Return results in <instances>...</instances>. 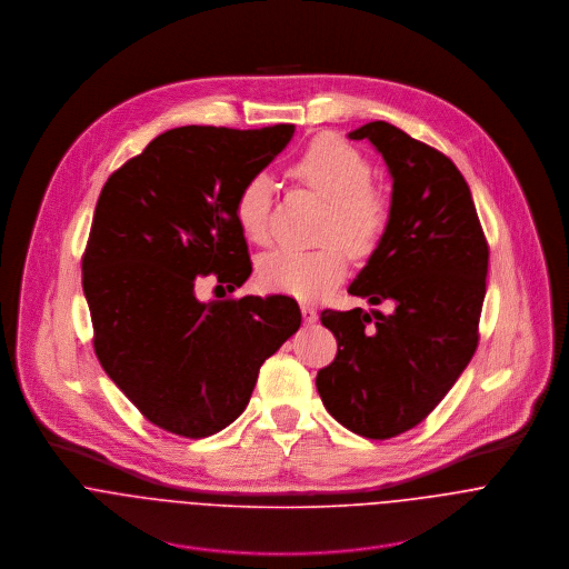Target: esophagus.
Returning a JSON list of instances; mask_svg holds the SVG:
<instances>
[{
  "instance_id": "esophagus-1",
  "label": "esophagus",
  "mask_w": 569,
  "mask_h": 569,
  "mask_svg": "<svg viewBox=\"0 0 569 569\" xmlns=\"http://www.w3.org/2000/svg\"><path fill=\"white\" fill-rule=\"evenodd\" d=\"M300 309H302V318H305V322L307 325H313L316 320H318V311H316V307L313 305H300Z\"/></svg>"
}]
</instances>
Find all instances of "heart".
<instances>
[{
	"mask_svg": "<svg viewBox=\"0 0 569 569\" xmlns=\"http://www.w3.org/2000/svg\"><path fill=\"white\" fill-rule=\"evenodd\" d=\"M291 177L325 197L326 210L316 249L282 247L258 264L267 289L313 300L348 273L349 247L355 256H370L392 223V197L375 186L372 166L359 149L337 136H318L289 168ZM271 183L267 174H251L237 199L234 219L244 237L256 244L271 241Z\"/></svg>",
	"mask_w": 569,
	"mask_h": 569,
	"instance_id": "heart-1",
	"label": "heart"
}]
</instances>
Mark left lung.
I'll use <instances>...</instances> for the list:
<instances>
[{
  "instance_id": "1",
  "label": "left lung",
  "mask_w": 569,
  "mask_h": 569,
  "mask_svg": "<svg viewBox=\"0 0 569 569\" xmlns=\"http://www.w3.org/2000/svg\"><path fill=\"white\" fill-rule=\"evenodd\" d=\"M370 140L392 172V223L348 293L372 309L320 313L337 357L318 372L328 413L346 429L388 440L422 422L469 366L480 341L488 243L462 172L438 149L383 120Z\"/></svg>"
}]
</instances>
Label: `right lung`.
<instances>
[{
  "label": "right lung",
  "mask_w": 569,
  "mask_h": 569,
  "mask_svg": "<svg viewBox=\"0 0 569 569\" xmlns=\"http://www.w3.org/2000/svg\"><path fill=\"white\" fill-rule=\"evenodd\" d=\"M293 131L170 129L102 186L82 251L91 341L109 379L163 431L208 438L234 422L264 359L302 325L289 296H232L251 273L234 199ZM208 274L227 287L223 301L196 300Z\"/></svg>",
  "instance_id": "1"
}]
</instances>
